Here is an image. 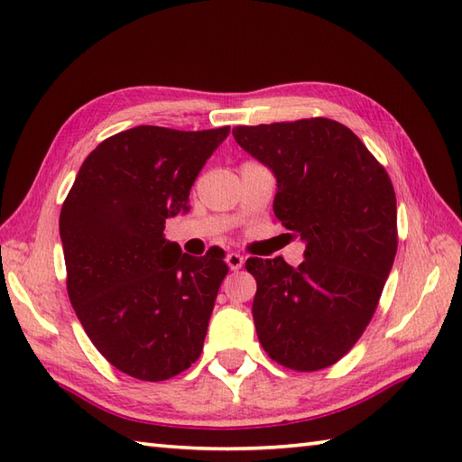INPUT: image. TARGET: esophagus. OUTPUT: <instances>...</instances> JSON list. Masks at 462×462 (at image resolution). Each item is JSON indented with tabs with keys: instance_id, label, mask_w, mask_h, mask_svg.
<instances>
[{
	"instance_id": "1",
	"label": "esophagus",
	"mask_w": 462,
	"mask_h": 462,
	"mask_svg": "<svg viewBox=\"0 0 462 462\" xmlns=\"http://www.w3.org/2000/svg\"><path fill=\"white\" fill-rule=\"evenodd\" d=\"M226 263H228V268L232 272H238L244 266V256H240L236 252H230L228 256H226Z\"/></svg>"
}]
</instances>
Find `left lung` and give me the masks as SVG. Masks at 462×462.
I'll use <instances>...</instances> for the list:
<instances>
[{"instance_id":"1","label":"left lung","mask_w":462,"mask_h":462,"mask_svg":"<svg viewBox=\"0 0 462 462\" xmlns=\"http://www.w3.org/2000/svg\"><path fill=\"white\" fill-rule=\"evenodd\" d=\"M234 139L273 171V214L306 240L298 268L250 258L263 351L293 371H319L356 346L397 254V199L383 164L346 125L313 116L236 126Z\"/></svg>"}]
</instances>
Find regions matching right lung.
Instances as JSON below:
<instances>
[{
  "instance_id": "1",
  "label": "right lung",
  "mask_w": 462,
  "mask_h": 462,
  "mask_svg": "<svg viewBox=\"0 0 462 462\" xmlns=\"http://www.w3.org/2000/svg\"><path fill=\"white\" fill-rule=\"evenodd\" d=\"M228 133H116L87 156L63 202L69 300L101 356L134 379H171L202 353L228 266L222 250L182 254L164 224L189 210L196 176Z\"/></svg>"
}]
</instances>
